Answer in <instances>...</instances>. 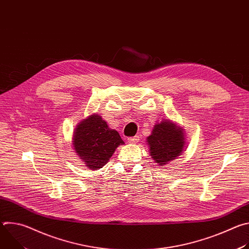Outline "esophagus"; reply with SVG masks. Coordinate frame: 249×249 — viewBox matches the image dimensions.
I'll return each instance as SVG.
<instances>
[{
  "mask_svg": "<svg viewBox=\"0 0 249 249\" xmlns=\"http://www.w3.org/2000/svg\"><path fill=\"white\" fill-rule=\"evenodd\" d=\"M139 142V136H135V137H131V138H128V143H131V144H136Z\"/></svg>",
  "mask_w": 249,
  "mask_h": 249,
  "instance_id": "esophagus-1",
  "label": "esophagus"
}]
</instances>
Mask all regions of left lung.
<instances>
[{
	"label": "left lung",
	"instance_id": "8db88e82",
	"mask_svg": "<svg viewBox=\"0 0 249 249\" xmlns=\"http://www.w3.org/2000/svg\"><path fill=\"white\" fill-rule=\"evenodd\" d=\"M147 142L153 160L158 164L164 165L181 156L185 146L184 132L176 124L163 120L154 126Z\"/></svg>",
	"mask_w": 249,
	"mask_h": 249
}]
</instances>
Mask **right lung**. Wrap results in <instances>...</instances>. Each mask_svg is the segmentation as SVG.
Masks as SVG:
<instances>
[{"mask_svg":"<svg viewBox=\"0 0 249 249\" xmlns=\"http://www.w3.org/2000/svg\"><path fill=\"white\" fill-rule=\"evenodd\" d=\"M124 142L117 131L110 129L101 116L89 115L75 129L73 145L86 166L98 169L107 163L118 146Z\"/></svg>","mask_w":249,"mask_h":249,"instance_id":"right-lung-1","label":"right lung"}]
</instances>
